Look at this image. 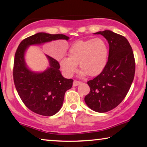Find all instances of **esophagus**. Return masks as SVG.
I'll list each match as a JSON object with an SVG mask.
<instances>
[{"instance_id":"1","label":"esophagus","mask_w":147,"mask_h":147,"mask_svg":"<svg viewBox=\"0 0 147 147\" xmlns=\"http://www.w3.org/2000/svg\"><path fill=\"white\" fill-rule=\"evenodd\" d=\"M80 84H81L80 81L75 80H74V82H73V86H78V85Z\"/></svg>"}]
</instances>
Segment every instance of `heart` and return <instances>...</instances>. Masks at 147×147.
<instances>
[{"label":"heart","mask_w":147,"mask_h":147,"mask_svg":"<svg viewBox=\"0 0 147 147\" xmlns=\"http://www.w3.org/2000/svg\"><path fill=\"white\" fill-rule=\"evenodd\" d=\"M68 55L59 59L60 67L65 76H73L79 63L82 74L87 73L90 76H95L106 67L109 48L105 40L100 38L78 40L69 48Z\"/></svg>","instance_id":"heart-1"}]
</instances>
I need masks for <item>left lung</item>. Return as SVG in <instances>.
Returning <instances> with one entry per match:
<instances>
[{"label": "left lung", "mask_w": 147, "mask_h": 147, "mask_svg": "<svg viewBox=\"0 0 147 147\" xmlns=\"http://www.w3.org/2000/svg\"><path fill=\"white\" fill-rule=\"evenodd\" d=\"M109 44L106 67L87 82L90 92L84 101L92 110L106 113L117 107L126 96L134 80L136 62L131 46L124 36L109 30L99 31Z\"/></svg>", "instance_id": "obj_1"}]
</instances>
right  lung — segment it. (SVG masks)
<instances>
[{"instance_id": "1", "label": "right lung", "mask_w": 147, "mask_h": 147, "mask_svg": "<svg viewBox=\"0 0 147 147\" xmlns=\"http://www.w3.org/2000/svg\"><path fill=\"white\" fill-rule=\"evenodd\" d=\"M59 39L68 40L64 34L38 32L23 40L16 50L13 77L16 90L23 103L38 115L50 116L61 108L65 94L73 86V79L65 78L59 71L57 60L46 55L50 67L42 73H34L27 68L24 55L30 45L40 44Z\"/></svg>"}]
</instances>
